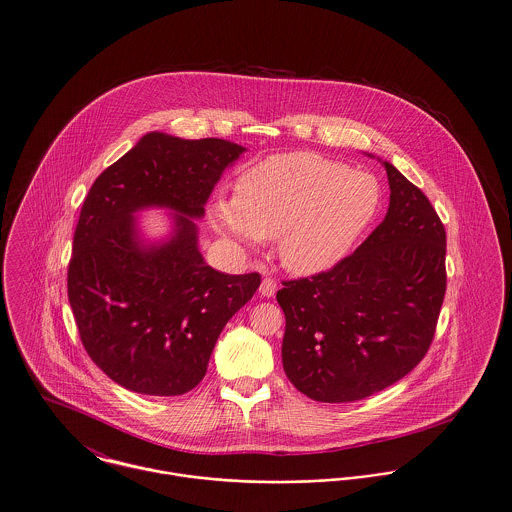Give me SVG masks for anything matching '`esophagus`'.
Returning <instances> with one entry per match:
<instances>
[{"mask_svg": "<svg viewBox=\"0 0 512 512\" xmlns=\"http://www.w3.org/2000/svg\"><path fill=\"white\" fill-rule=\"evenodd\" d=\"M278 290V284H276V280L274 278H265L263 282H261V288H259V292L263 297H272L274 293Z\"/></svg>", "mask_w": 512, "mask_h": 512, "instance_id": "34e87169", "label": "esophagus"}]
</instances>
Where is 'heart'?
<instances>
[{
	"mask_svg": "<svg viewBox=\"0 0 512 512\" xmlns=\"http://www.w3.org/2000/svg\"><path fill=\"white\" fill-rule=\"evenodd\" d=\"M380 201L374 174L313 151H292L249 167L236 182L234 197L211 203L209 220L240 249H259L278 238L286 268L317 274L349 253Z\"/></svg>",
	"mask_w": 512,
	"mask_h": 512,
	"instance_id": "obj_1",
	"label": "heart"
}]
</instances>
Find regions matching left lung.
<instances>
[{
	"label": "left lung",
	"mask_w": 512,
	"mask_h": 512,
	"mask_svg": "<svg viewBox=\"0 0 512 512\" xmlns=\"http://www.w3.org/2000/svg\"><path fill=\"white\" fill-rule=\"evenodd\" d=\"M386 219L349 257L311 278L286 280L282 363L322 403L359 401L418 365L445 297V228L436 209L388 161Z\"/></svg>",
	"instance_id": "left-lung-1"
}]
</instances>
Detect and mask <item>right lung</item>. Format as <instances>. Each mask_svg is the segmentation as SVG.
<instances>
[{"mask_svg": "<svg viewBox=\"0 0 512 512\" xmlns=\"http://www.w3.org/2000/svg\"><path fill=\"white\" fill-rule=\"evenodd\" d=\"M245 147L149 132L99 174L74 230L67 286L90 359L122 388L182 395L203 380L222 328L257 292L259 272L224 274L197 247L195 219ZM173 211L167 241L146 245L135 213Z\"/></svg>", "mask_w": 512, "mask_h": 512, "instance_id": "add662e5", "label": "right lung"}]
</instances>
